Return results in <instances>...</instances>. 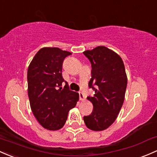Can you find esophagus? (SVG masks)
Masks as SVG:
<instances>
[{
  "instance_id": "obj_1",
  "label": "esophagus",
  "mask_w": 157,
  "mask_h": 157,
  "mask_svg": "<svg viewBox=\"0 0 157 157\" xmlns=\"http://www.w3.org/2000/svg\"><path fill=\"white\" fill-rule=\"evenodd\" d=\"M79 97H80V101H84L86 99L85 96H84L83 93L81 92H79Z\"/></svg>"
}]
</instances>
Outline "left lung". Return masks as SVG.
Here are the masks:
<instances>
[{
  "label": "left lung",
  "instance_id": "1",
  "mask_svg": "<svg viewBox=\"0 0 157 157\" xmlns=\"http://www.w3.org/2000/svg\"><path fill=\"white\" fill-rule=\"evenodd\" d=\"M83 54L92 64L89 86L94 91L92 97H87L94 109L83 120L89 129L101 131L115 121L123 105L127 84L124 65L120 56L104 46Z\"/></svg>",
  "mask_w": 157,
  "mask_h": 157
}]
</instances>
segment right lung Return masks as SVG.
I'll use <instances>...</instances> for the list:
<instances>
[{
  "mask_svg": "<svg viewBox=\"0 0 157 157\" xmlns=\"http://www.w3.org/2000/svg\"><path fill=\"white\" fill-rule=\"evenodd\" d=\"M71 53L58 48L38 51L27 70L28 97L34 116L45 129L57 130L64 126L68 112L79 100L62 75L65 58ZM66 82L62 88L61 83Z\"/></svg>",
  "mask_w": 157,
  "mask_h": 157,
  "instance_id": "right-lung-1",
  "label": "right lung"
}]
</instances>
